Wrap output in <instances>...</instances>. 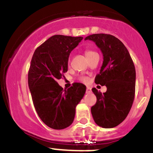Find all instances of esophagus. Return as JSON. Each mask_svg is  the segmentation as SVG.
<instances>
[{
  "label": "esophagus",
  "mask_w": 153,
  "mask_h": 153,
  "mask_svg": "<svg viewBox=\"0 0 153 153\" xmlns=\"http://www.w3.org/2000/svg\"><path fill=\"white\" fill-rule=\"evenodd\" d=\"M86 93L87 94L91 93V88L87 87V88H86Z\"/></svg>",
  "instance_id": "1"
}]
</instances>
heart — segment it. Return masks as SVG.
<instances>
[{"label": "heart", "instance_id": "obj_1", "mask_svg": "<svg viewBox=\"0 0 153 153\" xmlns=\"http://www.w3.org/2000/svg\"><path fill=\"white\" fill-rule=\"evenodd\" d=\"M85 54L86 57H87L88 59H89V58H91V56H93L94 55H95V54H97V53L96 52H94V51H91V50H85ZM79 80L81 82H82L87 83V82H88L89 79L86 76H80Z\"/></svg>", "mask_w": 153, "mask_h": 153}]
</instances>
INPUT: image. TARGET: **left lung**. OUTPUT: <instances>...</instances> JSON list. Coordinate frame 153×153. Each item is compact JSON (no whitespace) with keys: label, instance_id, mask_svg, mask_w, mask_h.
<instances>
[{"label":"left lung","instance_id":"left-lung-1","mask_svg":"<svg viewBox=\"0 0 153 153\" xmlns=\"http://www.w3.org/2000/svg\"><path fill=\"white\" fill-rule=\"evenodd\" d=\"M100 49L103 62L95 83L105 85L102 94L92 88L97 102L91 107L94 120L102 128H113L127 117L135 93V68L128 50L117 38L109 34L98 33L87 36Z\"/></svg>","mask_w":153,"mask_h":153}]
</instances>
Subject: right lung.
I'll use <instances>...</instances> for the list:
<instances>
[{
  "label": "right lung",
  "mask_w": 153,
  "mask_h": 153,
  "mask_svg": "<svg viewBox=\"0 0 153 153\" xmlns=\"http://www.w3.org/2000/svg\"><path fill=\"white\" fill-rule=\"evenodd\" d=\"M82 39L55 35L38 47L32 57L29 88L38 115L50 128L63 129L71 125L76 106L85 93L82 83L64 90L57 82L68 71L71 52Z\"/></svg>",
  "instance_id": "add662e5"
}]
</instances>
